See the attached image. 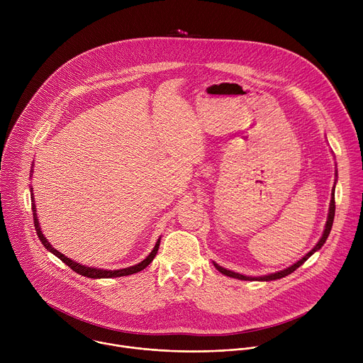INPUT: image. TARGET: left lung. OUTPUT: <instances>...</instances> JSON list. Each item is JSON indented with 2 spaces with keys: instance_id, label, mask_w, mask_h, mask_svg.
Segmentation results:
<instances>
[{
  "instance_id": "obj_1",
  "label": "left lung",
  "mask_w": 363,
  "mask_h": 363,
  "mask_svg": "<svg viewBox=\"0 0 363 363\" xmlns=\"http://www.w3.org/2000/svg\"><path fill=\"white\" fill-rule=\"evenodd\" d=\"M336 177H337V172H336ZM335 184H336V179H335ZM333 191H335V186H333ZM333 218H335V192H332V199H330V206H329L328 221H326L325 231H323V235H322V238L319 240V242H318L312 250H310L303 258H300V260H298L297 263H294L293 266H290V267H287V269H284V270H281V272H277V273H273V274H269V276H262V277H248V276H242V274H240V273H234V272H231V270H227V269H224V267H221V266H218V264H216V263H214V266H216V269H217L220 273H223V274H225V276H228V277H233V279H238V280L270 281V280H277V279L286 277V276L291 274L294 270H297V269L307 260V258H308L310 255L315 254L318 250L322 248V245L326 242V240H328V237H329V234H330V230H332V225H333Z\"/></svg>"
}]
</instances>
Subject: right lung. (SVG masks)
<instances>
[{"mask_svg": "<svg viewBox=\"0 0 363 363\" xmlns=\"http://www.w3.org/2000/svg\"><path fill=\"white\" fill-rule=\"evenodd\" d=\"M31 202H33V218H34V227H35V231H37V235L40 238V241L43 242V245L50 251L53 252L56 257H59L60 260L67 264L73 272H76L77 274L80 276H84V277H89V279H111V277H122V276H129V274H135L143 269H146L152 260L155 258V255H157L158 252V248H160V242H161V238L157 241V244H155L153 250L150 251V254L145 258L143 262H140L139 264L136 266H132V267H126V269H121V270H103V269H93V267H86V266H82L73 260H70V258H67L66 255H63L60 251H57L55 247H51V244L45 240V237L43 235L41 230H40V225H38V220H37V213H35V205H34V198H33V188H31Z\"/></svg>", "mask_w": 363, "mask_h": 363, "instance_id": "obj_1", "label": "right lung"}]
</instances>
